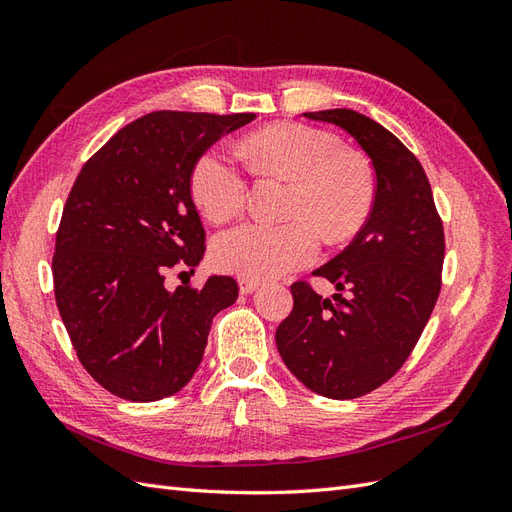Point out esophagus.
<instances>
[{"instance_id":"1","label":"esophagus","mask_w":512,"mask_h":512,"mask_svg":"<svg viewBox=\"0 0 512 512\" xmlns=\"http://www.w3.org/2000/svg\"><path fill=\"white\" fill-rule=\"evenodd\" d=\"M258 280H250V277H239V290L241 294H252L254 290H258Z\"/></svg>"}]
</instances>
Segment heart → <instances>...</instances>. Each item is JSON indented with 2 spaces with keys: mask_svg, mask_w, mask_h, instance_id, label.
<instances>
[{
  "mask_svg": "<svg viewBox=\"0 0 512 512\" xmlns=\"http://www.w3.org/2000/svg\"><path fill=\"white\" fill-rule=\"evenodd\" d=\"M245 156L260 175L290 183L280 226L245 222L213 239L215 267L252 280L305 267L318 254V232L346 241L369 220L376 183L369 164L346 151L337 136L301 123H280L250 136ZM190 192L209 222H226L243 209L247 183L237 160L211 147L192 168Z\"/></svg>",
  "mask_w": 512,
  "mask_h": 512,
  "instance_id": "heart-1",
  "label": "heart"
}]
</instances>
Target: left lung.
<instances>
[{"mask_svg":"<svg viewBox=\"0 0 512 512\" xmlns=\"http://www.w3.org/2000/svg\"><path fill=\"white\" fill-rule=\"evenodd\" d=\"M303 117L361 145L376 170V200L346 250L314 271L335 284L333 297L290 286L294 305L275 344L309 391L354 399L393 378L421 337L442 288L444 228L421 162L395 134L350 108Z\"/></svg>","mask_w":512,"mask_h":512,"instance_id":"1","label":"left lung"}]
</instances>
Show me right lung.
I'll return each mask as SVG.
<instances>
[{
    "instance_id": "1",
    "label": "right lung",
    "mask_w": 512,
    "mask_h": 512,
    "mask_svg": "<svg viewBox=\"0 0 512 512\" xmlns=\"http://www.w3.org/2000/svg\"><path fill=\"white\" fill-rule=\"evenodd\" d=\"M254 113L156 111L121 128L76 177L55 239V301L76 356L108 393L158 401L203 361L213 316L237 301L228 275L166 290L194 267L205 228L190 192L196 160Z\"/></svg>"
}]
</instances>
